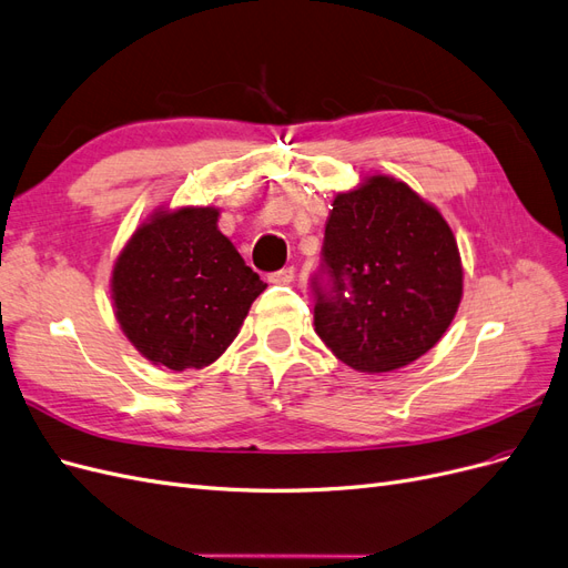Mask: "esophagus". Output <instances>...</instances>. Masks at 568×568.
I'll use <instances>...</instances> for the list:
<instances>
[{
  "label": "esophagus",
  "instance_id": "esophagus-1",
  "mask_svg": "<svg viewBox=\"0 0 568 568\" xmlns=\"http://www.w3.org/2000/svg\"><path fill=\"white\" fill-rule=\"evenodd\" d=\"M267 282H272V284H291V282H294V267H282L277 272H270L267 274Z\"/></svg>",
  "mask_w": 568,
  "mask_h": 568
}]
</instances>
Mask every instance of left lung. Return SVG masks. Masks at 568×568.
I'll return each instance as SVG.
<instances>
[{
  "label": "left lung",
  "instance_id": "left-lung-1",
  "mask_svg": "<svg viewBox=\"0 0 568 568\" xmlns=\"http://www.w3.org/2000/svg\"><path fill=\"white\" fill-rule=\"evenodd\" d=\"M311 277L315 332L357 372H393L432 351L462 298V263L443 215L405 182L369 178L334 199Z\"/></svg>",
  "mask_w": 568,
  "mask_h": 568
}]
</instances>
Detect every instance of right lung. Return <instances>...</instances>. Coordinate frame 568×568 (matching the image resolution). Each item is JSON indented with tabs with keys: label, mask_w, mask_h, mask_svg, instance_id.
I'll return each mask as SVG.
<instances>
[{
	"label": "right lung",
	"mask_w": 568,
	"mask_h": 568,
	"mask_svg": "<svg viewBox=\"0 0 568 568\" xmlns=\"http://www.w3.org/2000/svg\"><path fill=\"white\" fill-rule=\"evenodd\" d=\"M265 286L217 230L215 209L153 215L132 234L111 280L125 336L175 372L215 363Z\"/></svg>",
	"instance_id": "right-lung-1"
}]
</instances>
